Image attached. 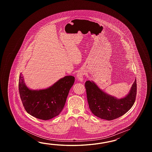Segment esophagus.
Here are the masks:
<instances>
[{"label":"esophagus","mask_w":152,"mask_h":152,"mask_svg":"<svg viewBox=\"0 0 152 152\" xmlns=\"http://www.w3.org/2000/svg\"><path fill=\"white\" fill-rule=\"evenodd\" d=\"M85 73V72L84 71H82V70H80V71H79L77 72V78L78 80L83 81Z\"/></svg>","instance_id":"34e87169"}]
</instances>
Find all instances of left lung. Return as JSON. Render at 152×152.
<instances>
[{
    "label": "left lung",
    "mask_w": 152,
    "mask_h": 152,
    "mask_svg": "<svg viewBox=\"0 0 152 152\" xmlns=\"http://www.w3.org/2000/svg\"><path fill=\"white\" fill-rule=\"evenodd\" d=\"M85 86L91 112L102 119L111 121L122 116L132 108L135 101L137 92L136 79L129 94L120 99L105 94L94 82L87 81Z\"/></svg>",
    "instance_id": "1"
}]
</instances>
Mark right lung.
I'll return each mask as SVG.
<instances>
[{
  "label": "right lung",
  "mask_w": 152,
  "mask_h": 152,
  "mask_svg": "<svg viewBox=\"0 0 152 152\" xmlns=\"http://www.w3.org/2000/svg\"><path fill=\"white\" fill-rule=\"evenodd\" d=\"M75 81L74 77L66 76L48 88L31 90L26 86L20 73L19 92L26 111L32 116L42 120H50L58 116L64 107Z\"/></svg>",
  "instance_id": "1"
}]
</instances>
